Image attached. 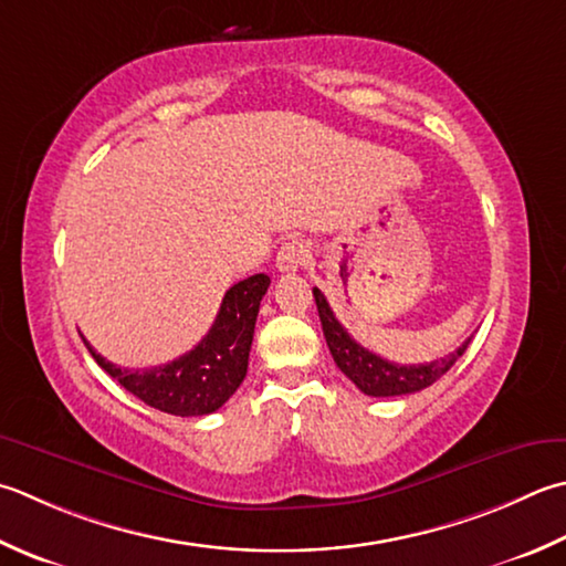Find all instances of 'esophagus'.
<instances>
[{
  "label": "esophagus",
  "instance_id": "1",
  "mask_svg": "<svg viewBox=\"0 0 566 566\" xmlns=\"http://www.w3.org/2000/svg\"><path fill=\"white\" fill-rule=\"evenodd\" d=\"M308 260V248L304 240H286L282 242L280 252H276V270L280 272H296L302 270Z\"/></svg>",
  "mask_w": 566,
  "mask_h": 566
}]
</instances>
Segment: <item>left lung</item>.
<instances>
[{
  "instance_id": "obj_1",
  "label": "left lung",
  "mask_w": 566,
  "mask_h": 566,
  "mask_svg": "<svg viewBox=\"0 0 566 566\" xmlns=\"http://www.w3.org/2000/svg\"><path fill=\"white\" fill-rule=\"evenodd\" d=\"M314 298L318 308L321 326H324V336L328 343L331 356H334L340 373L346 375L348 380L356 382L360 392L370 397H400V395H412L424 390V387L434 385L441 375L451 370V365L457 363L463 350L469 348L471 338H467L461 346L449 353L447 358L431 360V363H419V365H400L390 363L380 356H375L368 348H363L360 343L350 338L346 328L340 326V321L331 312L326 296L321 290L314 286Z\"/></svg>"
}]
</instances>
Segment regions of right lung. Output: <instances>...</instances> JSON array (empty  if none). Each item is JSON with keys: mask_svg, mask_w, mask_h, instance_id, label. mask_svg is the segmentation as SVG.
<instances>
[{"mask_svg": "<svg viewBox=\"0 0 566 566\" xmlns=\"http://www.w3.org/2000/svg\"><path fill=\"white\" fill-rule=\"evenodd\" d=\"M268 286V274L232 284L203 340L181 358L147 370L117 368L83 340L99 368L144 405L176 417H203L223 407L245 380L254 321Z\"/></svg>", "mask_w": 566, "mask_h": 566, "instance_id": "add662e5", "label": "right lung"}]
</instances>
